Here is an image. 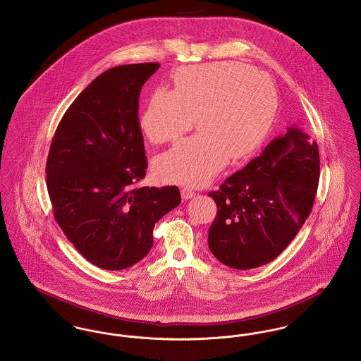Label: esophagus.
<instances>
[{
  "label": "esophagus",
  "instance_id": "obj_1",
  "mask_svg": "<svg viewBox=\"0 0 361 361\" xmlns=\"http://www.w3.org/2000/svg\"><path fill=\"white\" fill-rule=\"evenodd\" d=\"M195 195H196V193L192 191V190H190V188H183V190H181V196H183V199H184V200L192 199Z\"/></svg>",
  "mask_w": 361,
  "mask_h": 361
}]
</instances>
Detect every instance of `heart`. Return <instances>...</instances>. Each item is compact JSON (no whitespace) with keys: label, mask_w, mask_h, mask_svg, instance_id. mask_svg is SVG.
Returning a JSON list of instances; mask_svg holds the SVG:
<instances>
[{"label":"heart","mask_w":361,"mask_h":361,"mask_svg":"<svg viewBox=\"0 0 361 361\" xmlns=\"http://www.w3.org/2000/svg\"><path fill=\"white\" fill-rule=\"evenodd\" d=\"M176 88L158 87L140 114V128L155 145L176 140L191 129L199 133L157 158L155 173L166 183L203 187L228 159L250 157L267 136L276 110L271 80L238 63L178 68Z\"/></svg>","instance_id":"obj_1"}]
</instances>
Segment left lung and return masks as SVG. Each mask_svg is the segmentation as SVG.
I'll use <instances>...</instances> for the list:
<instances>
[{
    "label": "left lung",
    "instance_id": "obj_1",
    "mask_svg": "<svg viewBox=\"0 0 361 361\" xmlns=\"http://www.w3.org/2000/svg\"><path fill=\"white\" fill-rule=\"evenodd\" d=\"M319 164L317 142L300 128H288L219 191L210 192L218 209L209 231L212 255L235 270L274 260L311 214Z\"/></svg>",
    "mask_w": 361,
    "mask_h": 361
}]
</instances>
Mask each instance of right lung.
<instances>
[{
    "mask_svg": "<svg viewBox=\"0 0 361 361\" xmlns=\"http://www.w3.org/2000/svg\"><path fill=\"white\" fill-rule=\"evenodd\" d=\"M158 68L107 69L68 107L50 145L46 183L54 218L73 247L104 270L142 260L155 222L181 202L177 187H135L147 169L139 95Z\"/></svg>",
    "mask_w": 361,
    "mask_h": 361,
    "instance_id": "right-lung-1",
    "label": "right lung"
}]
</instances>
